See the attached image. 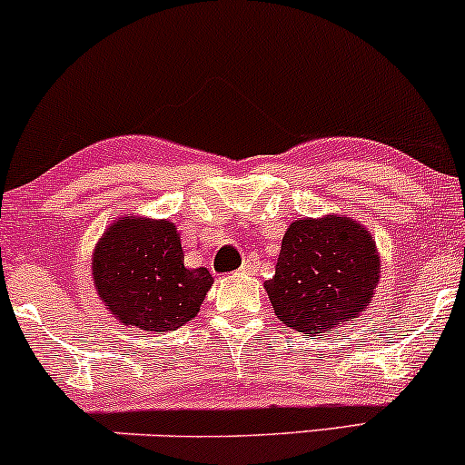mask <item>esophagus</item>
<instances>
[{
    "label": "esophagus",
    "instance_id": "1",
    "mask_svg": "<svg viewBox=\"0 0 465 465\" xmlns=\"http://www.w3.org/2000/svg\"><path fill=\"white\" fill-rule=\"evenodd\" d=\"M240 271H242V273H247V275H251V273H255V271H258V262H255V260H244L242 262V266H240Z\"/></svg>",
    "mask_w": 465,
    "mask_h": 465
}]
</instances>
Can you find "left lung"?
<instances>
[{
  "label": "left lung",
  "mask_w": 465,
  "mask_h": 465,
  "mask_svg": "<svg viewBox=\"0 0 465 465\" xmlns=\"http://www.w3.org/2000/svg\"><path fill=\"white\" fill-rule=\"evenodd\" d=\"M378 282L381 253L367 227L345 214H325L288 225L264 291L288 328L323 336L354 323L370 308Z\"/></svg>",
  "instance_id": "obj_1"
}]
</instances>
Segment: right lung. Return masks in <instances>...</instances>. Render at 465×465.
<instances>
[{"instance_id":"right-lung-1","label":"right lung","mask_w":465,"mask_h":465,"mask_svg":"<svg viewBox=\"0 0 465 465\" xmlns=\"http://www.w3.org/2000/svg\"><path fill=\"white\" fill-rule=\"evenodd\" d=\"M95 292L126 328L173 332L201 311L214 277L183 264L181 233L168 218L124 214L95 242Z\"/></svg>"}]
</instances>
